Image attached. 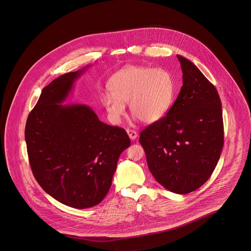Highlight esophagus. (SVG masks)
<instances>
[{"mask_svg": "<svg viewBox=\"0 0 251 251\" xmlns=\"http://www.w3.org/2000/svg\"><path fill=\"white\" fill-rule=\"evenodd\" d=\"M127 133H128V135H129V137L131 138V140L136 139V137H137V132H136V131L128 129V130H127Z\"/></svg>", "mask_w": 251, "mask_h": 251, "instance_id": "1", "label": "esophagus"}]
</instances>
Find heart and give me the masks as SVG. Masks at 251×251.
I'll list each match as a JSON object with an SVG mask.
<instances>
[{
	"mask_svg": "<svg viewBox=\"0 0 251 251\" xmlns=\"http://www.w3.org/2000/svg\"><path fill=\"white\" fill-rule=\"evenodd\" d=\"M109 93L101 102L109 118L120 123L129 103L131 114L144 123L163 119L172 105L175 82L166 70L142 66H127L115 73L108 82Z\"/></svg>",
	"mask_w": 251,
	"mask_h": 251,
	"instance_id": "obj_1",
	"label": "heart"
}]
</instances>
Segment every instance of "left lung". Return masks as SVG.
<instances>
[{
    "instance_id": "obj_1",
    "label": "left lung",
    "mask_w": 251,
    "mask_h": 251,
    "mask_svg": "<svg viewBox=\"0 0 251 251\" xmlns=\"http://www.w3.org/2000/svg\"><path fill=\"white\" fill-rule=\"evenodd\" d=\"M182 86L174 104L140 133L150 171L166 189L188 194L214 172L224 144L222 104L214 84L194 63L177 55Z\"/></svg>"
}]
</instances>
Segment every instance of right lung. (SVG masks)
<instances>
[{
  "instance_id": "add662e5",
  "label": "right lung",
  "mask_w": 251,
  "mask_h": 251,
  "mask_svg": "<svg viewBox=\"0 0 251 251\" xmlns=\"http://www.w3.org/2000/svg\"><path fill=\"white\" fill-rule=\"evenodd\" d=\"M89 67L45 86L25 126L36 181L54 200L76 209L93 207L104 199L120 154L131 145L124 129L101 122L88 105L63 104Z\"/></svg>"
}]
</instances>
